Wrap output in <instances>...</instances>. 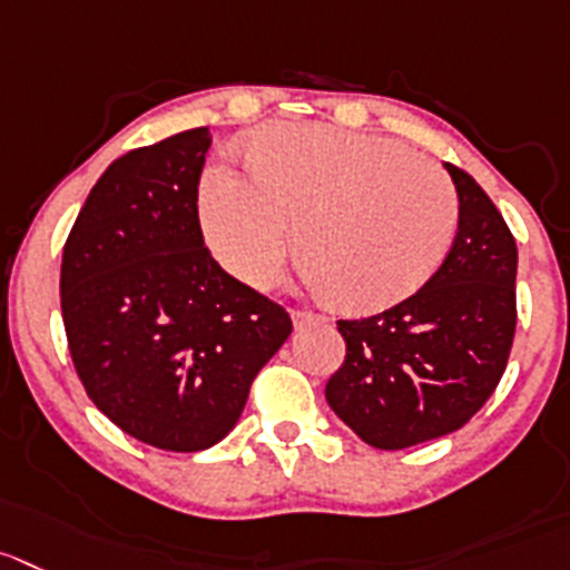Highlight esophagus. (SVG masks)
<instances>
[{
  "label": "esophagus",
  "instance_id": "1",
  "mask_svg": "<svg viewBox=\"0 0 570 570\" xmlns=\"http://www.w3.org/2000/svg\"><path fill=\"white\" fill-rule=\"evenodd\" d=\"M294 318V327H311V324H324V316H316V313H307V311H294L291 313Z\"/></svg>",
  "mask_w": 570,
  "mask_h": 570
}]
</instances>
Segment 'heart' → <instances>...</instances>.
I'll use <instances>...</instances> for the list:
<instances>
[{
	"instance_id": "heart-1",
	"label": "heart",
	"mask_w": 570,
	"mask_h": 570,
	"mask_svg": "<svg viewBox=\"0 0 570 570\" xmlns=\"http://www.w3.org/2000/svg\"><path fill=\"white\" fill-rule=\"evenodd\" d=\"M248 167H209L198 207L215 257L254 288L282 274L296 224L313 288L350 313L386 311L431 279L456 237L451 178L392 139L276 122L252 137Z\"/></svg>"
}]
</instances>
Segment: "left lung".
Segmentation results:
<instances>
[{
  "instance_id": "left-lung-1",
  "label": "left lung",
  "mask_w": 570,
  "mask_h": 570,
  "mask_svg": "<svg viewBox=\"0 0 570 570\" xmlns=\"http://www.w3.org/2000/svg\"><path fill=\"white\" fill-rule=\"evenodd\" d=\"M444 167L459 195V232L444 263L400 305L338 322L346 357L324 397L381 451L459 431L495 392L512 350L518 246L475 178Z\"/></svg>"
}]
</instances>
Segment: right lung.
<instances>
[{
    "mask_svg": "<svg viewBox=\"0 0 570 570\" xmlns=\"http://www.w3.org/2000/svg\"><path fill=\"white\" fill-rule=\"evenodd\" d=\"M193 128L128 150L97 178L63 246L61 313L91 403L161 451H207L240 420L291 316L204 246Z\"/></svg>",
    "mask_w": 570,
    "mask_h": 570,
    "instance_id": "right-lung-1",
    "label": "right lung"
}]
</instances>
